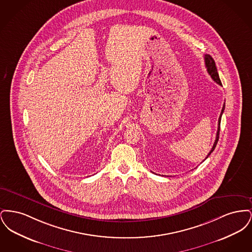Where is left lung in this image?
Instances as JSON below:
<instances>
[{"label":"left lung","instance_id":"1","mask_svg":"<svg viewBox=\"0 0 252 252\" xmlns=\"http://www.w3.org/2000/svg\"><path fill=\"white\" fill-rule=\"evenodd\" d=\"M204 59H205V65H206L207 71L209 72V74L211 75V77L214 79V81H216L217 84L222 85L221 84V80H220V78H219V74H218V72H217L216 62H215L214 59H213L210 55H205ZM224 109H225V103H224V105H223V108H222V110H221V114H220L219 119H218V129H217V133H216V141H215V144L213 145V147H212V149H211L210 153H209V154L207 155V157H206V158H207L208 157L210 156V155L212 154V152L215 150L216 144H217V142H218V139H219V131H220L221 117H222V114H223V112H224Z\"/></svg>","mask_w":252,"mask_h":252}]
</instances>
